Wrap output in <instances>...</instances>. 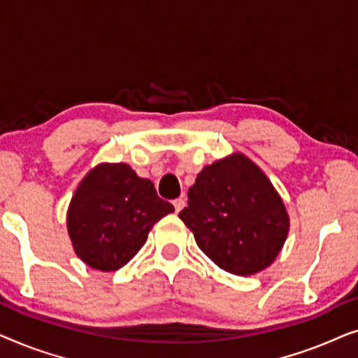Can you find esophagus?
I'll list each match as a JSON object with an SVG mask.
<instances>
[{
  "mask_svg": "<svg viewBox=\"0 0 358 358\" xmlns=\"http://www.w3.org/2000/svg\"><path fill=\"white\" fill-rule=\"evenodd\" d=\"M174 208H176V213H179L180 210H182L185 207V200L184 199H176L174 200Z\"/></svg>",
  "mask_w": 358,
  "mask_h": 358,
  "instance_id": "obj_1",
  "label": "esophagus"
}]
</instances>
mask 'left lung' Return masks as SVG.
<instances>
[{
	"label": "left lung",
	"instance_id": "8db88e82",
	"mask_svg": "<svg viewBox=\"0 0 358 358\" xmlns=\"http://www.w3.org/2000/svg\"><path fill=\"white\" fill-rule=\"evenodd\" d=\"M179 218L205 256L241 277L271 266L290 229L280 194L243 153L224 156L200 171Z\"/></svg>",
	"mask_w": 358,
	"mask_h": 358
}]
</instances>
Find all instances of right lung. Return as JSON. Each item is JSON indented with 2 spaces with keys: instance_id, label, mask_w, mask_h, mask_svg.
Here are the masks:
<instances>
[{
  "instance_id": "add662e5",
  "label": "right lung",
  "mask_w": 358,
  "mask_h": 358,
  "mask_svg": "<svg viewBox=\"0 0 358 358\" xmlns=\"http://www.w3.org/2000/svg\"><path fill=\"white\" fill-rule=\"evenodd\" d=\"M174 207L156 194L150 179L125 163H101L73 194L66 229L75 254L96 271L124 267L143 248L156 222Z\"/></svg>"
}]
</instances>
